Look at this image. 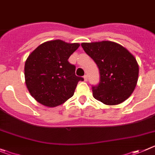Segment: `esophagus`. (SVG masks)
Here are the masks:
<instances>
[{
    "instance_id": "1",
    "label": "esophagus",
    "mask_w": 155,
    "mask_h": 155,
    "mask_svg": "<svg viewBox=\"0 0 155 155\" xmlns=\"http://www.w3.org/2000/svg\"><path fill=\"white\" fill-rule=\"evenodd\" d=\"M84 81H87V75H84Z\"/></svg>"
}]
</instances>
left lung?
<instances>
[{
  "label": "left lung",
  "instance_id": "left-lung-1",
  "mask_svg": "<svg viewBox=\"0 0 155 155\" xmlns=\"http://www.w3.org/2000/svg\"><path fill=\"white\" fill-rule=\"evenodd\" d=\"M81 47L99 68L101 80L97 86L92 87L94 97L107 105L127 100L138 79L139 67L134 55L119 44L109 41L82 43Z\"/></svg>",
  "mask_w": 155,
  "mask_h": 155
}]
</instances>
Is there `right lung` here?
<instances>
[{
  "instance_id": "1",
  "label": "right lung",
  "mask_w": 155,
  "mask_h": 155,
  "mask_svg": "<svg viewBox=\"0 0 155 155\" xmlns=\"http://www.w3.org/2000/svg\"><path fill=\"white\" fill-rule=\"evenodd\" d=\"M78 43L54 40L40 45L29 54L25 64V83L31 96L43 105L57 107L74 95L79 81L75 66L68 58Z\"/></svg>"
}]
</instances>
